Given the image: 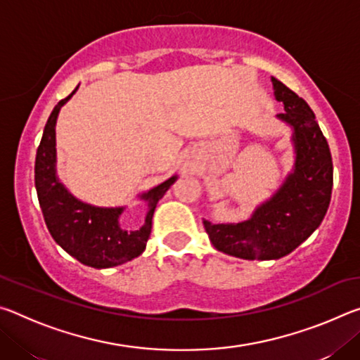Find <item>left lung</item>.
Segmentation results:
<instances>
[{
	"instance_id": "obj_1",
	"label": "left lung",
	"mask_w": 360,
	"mask_h": 360,
	"mask_svg": "<svg viewBox=\"0 0 360 360\" xmlns=\"http://www.w3.org/2000/svg\"><path fill=\"white\" fill-rule=\"evenodd\" d=\"M271 82L276 100L284 105V112L276 117L294 129V169L248 221H203L217 251L246 260H271L290 254L319 227L332 197V155L314 112L281 81L271 77Z\"/></svg>"
}]
</instances>
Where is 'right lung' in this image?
<instances>
[{"instance_id": "obj_1", "label": "right lung", "mask_w": 360, "mask_h": 360, "mask_svg": "<svg viewBox=\"0 0 360 360\" xmlns=\"http://www.w3.org/2000/svg\"><path fill=\"white\" fill-rule=\"evenodd\" d=\"M77 87L65 100L58 101L47 119L34 162V186L39 206L52 238L81 264L94 268H111L141 255L152 229L155 206L178 176L139 195L146 203L141 227L125 229L119 222L124 206L100 208L77 200L57 178L56 124L62 106L76 94Z\"/></svg>"}]
</instances>
